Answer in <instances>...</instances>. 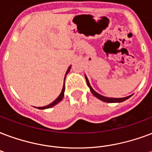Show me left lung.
<instances>
[{"label":"left lung","instance_id":"left-lung-1","mask_svg":"<svg viewBox=\"0 0 152 152\" xmlns=\"http://www.w3.org/2000/svg\"><path fill=\"white\" fill-rule=\"evenodd\" d=\"M85 78H86V81H87V84H88V86L89 87V88H90V91L92 94L94 95L95 96L99 99L100 100L102 101H104V102H107V103H120V102H123L127 99L128 98H130L132 96H127V97H124V98H108V97H105V96H103L101 95H99V93H97L96 91H95L93 90V88H91L90 84H89V81L87 78V76H85Z\"/></svg>","mask_w":152,"mask_h":152}]
</instances>
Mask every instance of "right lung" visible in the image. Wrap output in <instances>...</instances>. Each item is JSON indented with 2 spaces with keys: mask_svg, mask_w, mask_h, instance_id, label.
I'll return each mask as SVG.
<instances>
[{
  "mask_svg": "<svg viewBox=\"0 0 152 152\" xmlns=\"http://www.w3.org/2000/svg\"><path fill=\"white\" fill-rule=\"evenodd\" d=\"M69 70H70V67L68 68V71H67V72H66L65 77H66V75H67V74H68V72H69ZM64 80H65V78H64ZM64 93V84L63 89H62V91H61V95H60V96H58L57 99H56V100H54V101H53V103H52V104H48V105H47V106H45V107H37V108H38V109H46V108H50V107H53L54 105H56V104H57L58 103H59V102L61 101V99H63Z\"/></svg>",
  "mask_w": 152,
  "mask_h": 152,
  "instance_id": "right-lung-1",
  "label": "right lung"
}]
</instances>
